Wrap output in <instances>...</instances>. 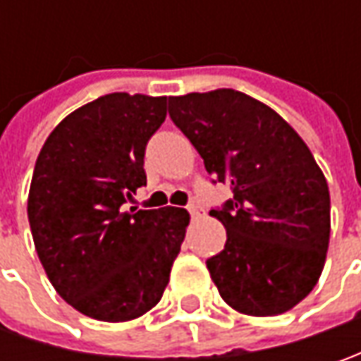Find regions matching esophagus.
I'll use <instances>...</instances> for the list:
<instances>
[{
  "instance_id": "esophagus-1",
  "label": "esophagus",
  "mask_w": 361,
  "mask_h": 361,
  "mask_svg": "<svg viewBox=\"0 0 361 361\" xmlns=\"http://www.w3.org/2000/svg\"><path fill=\"white\" fill-rule=\"evenodd\" d=\"M187 209H188V213H190V216H192V219L201 216L202 209H201V207H199V204H197V202H188Z\"/></svg>"
}]
</instances>
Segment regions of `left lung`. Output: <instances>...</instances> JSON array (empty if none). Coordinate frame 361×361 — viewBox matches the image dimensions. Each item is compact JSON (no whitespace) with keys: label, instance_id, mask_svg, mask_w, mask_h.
I'll list each match as a JSON object with an SVG mask.
<instances>
[{"label":"left lung","instance_id":"obj_1","mask_svg":"<svg viewBox=\"0 0 361 361\" xmlns=\"http://www.w3.org/2000/svg\"><path fill=\"white\" fill-rule=\"evenodd\" d=\"M169 114L233 197L211 209L227 229L207 269L247 315H279L310 295L329 243V188L307 145L275 110L221 88L169 98Z\"/></svg>","mask_w":361,"mask_h":361}]
</instances>
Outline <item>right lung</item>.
<instances>
[{
  "instance_id": "add662e5",
  "label": "right lung",
  "mask_w": 361,
  "mask_h": 361,
  "mask_svg": "<svg viewBox=\"0 0 361 361\" xmlns=\"http://www.w3.org/2000/svg\"><path fill=\"white\" fill-rule=\"evenodd\" d=\"M164 118L166 96L106 94L66 116L35 160V251L60 298L94 319L128 322L152 310L185 239V209L126 211L146 185V145Z\"/></svg>"
}]
</instances>
